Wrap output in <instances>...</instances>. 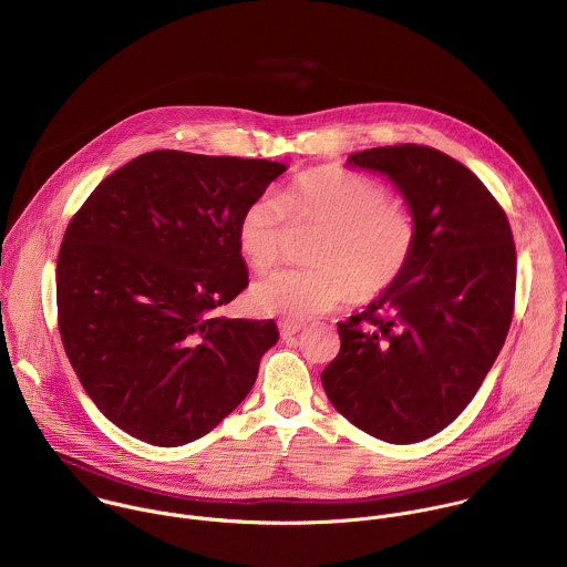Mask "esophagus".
Instances as JSON below:
<instances>
[{
    "mask_svg": "<svg viewBox=\"0 0 567 567\" xmlns=\"http://www.w3.org/2000/svg\"><path fill=\"white\" fill-rule=\"evenodd\" d=\"M279 330H281V337L284 339H292L295 334H299L303 330V323H297V321H281L279 323Z\"/></svg>",
    "mask_w": 567,
    "mask_h": 567,
    "instance_id": "1",
    "label": "esophagus"
}]
</instances>
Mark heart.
Returning a JSON list of instances; mask_svg holds the SVG:
<instances>
[{"instance_id": "obj_1", "label": "heart", "mask_w": 567, "mask_h": 567, "mask_svg": "<svg viewBox=\"0 0 567 567\" xmlns=\"http://www.w3.org/2000/svg\"><path fill=\"white\" fill-rule=\"evenodd\" d=\"M315 228L308 261L259 279L250 306L286 321H308L348 301H372L391 290L411 264L417 224L411 206L357 172L315 167L281 195H259L241 213L237 248L252 270L272 268L290 230Z\"/></svg>"}]
</instances>
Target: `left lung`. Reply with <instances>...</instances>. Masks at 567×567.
Here are the masks:
<instances>
[{"mask_svg": "<svg viewBox=\"0 0 567 567\" xmlns=\"http://www.w3.org/2000/svg\"><path fill=\"white\" fill-rule=\"evenodd\" d=\"M348 165L386 176L411 206L417 241L398 284L339 323L321 382L354 426L391 444L449 426L493 368L515 308L517 252L484 183L426 145L374 147Z\"/></svg>", "mask_w": 567, "mask_h": 567, "instance_id": "1", "label": "left lung"}]
</instances>
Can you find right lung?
<instances>
[{"instance_id":"add662e5","label":"right lung","mask_w":567,"mask_h":567,"mask_svg":"<svg viewBox=\"0 0 567 567\" xmlns=\"http://www.w3.org/2000/svg\"><path fill=\"white\" fill-rule=\"evenodd\" d=\"M286 165L150 152L70 219L56 259L59 334L87 395L125 433L181 446L255 384L277 326L217 317L246 286L244 208Z\"/></svg>"}]
</instances>
